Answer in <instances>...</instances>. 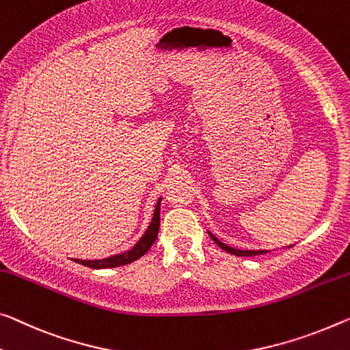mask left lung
Returning a JSON list of instances; mask_svg holds the SVG:
<instances>
[{
    "instance_id": "left-lung-1",
    "label": "left lung",
    "mask_w": 350,
    "mask_h": 350,
    "mask_svg": "<svg viewBox=\"0 0 350 350\" xmlns=\"http://www.w3.org/2000/svg\"><path fill=\"white\" fill-rule=\"evenodd\" d=\"M209 238H211L214 243H216L220 249L228 252L231 255H236V256H255V255H261V254H267V250H241V249H234V247H230L227 244H224L222 241H219L216 236H214L211 231H208ZM288 247H293V245H288Z\"/></svg>"
}]
</instances>
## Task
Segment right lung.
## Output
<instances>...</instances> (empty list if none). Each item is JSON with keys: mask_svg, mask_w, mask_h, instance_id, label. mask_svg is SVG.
<instances>
[{"mask_svg": "<svg viewBox=\"0 0 350 350\" xmlns=\"http://www.w3.org/2000/svg\"><path fill=\"white\" fill-rule=\"evenodd\" d=\"M161 198H158L157 206H154V213L152 217V222L147 227V230L144 231L142 238L134 244L130 250L123 252V254H117L112 256L103 258V260H78L75 258V262H79V265L92 267V269H107V267H119V266H125L130 265V262L139 260V258L144 256L147 252L150 250V247L153 245L154 241L158 238V231H159V209H161Z\"/></svg>", "mask_w": 350, "mask_h": 350, "instance_id": "obj_1", "label": "right lung"}]
</instances>
